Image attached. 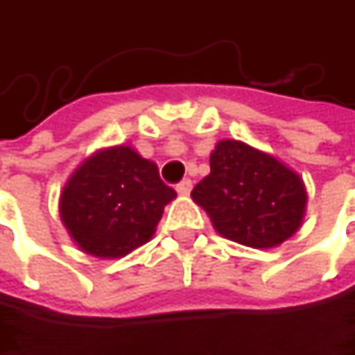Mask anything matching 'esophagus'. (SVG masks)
I'll return each mask as SVG.
<instances>
[{
	"instance_id": "1",
	"label": "esophagus",
	"mask_w": 355,
	"mask_h": 355,
	"mask_svg": "<svg viewBox=\"0 0 355 355\" xmlns=\"http://www.w3.org/2000/svg\"><path fill=\"white\" fill-rule=\"evenodd\" d=\"M191 189H193V182H191L189 178L180 180V182L177 184V193L178 195H182V197H184V195H189V193H191Z\"/></svg>"
}]
</instances>
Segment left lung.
<instances>
[{
	"label": "left lung",
	"instance_id": "8db88e82",
	"mask_svg": "<svg viewBox=\"0 0 355 355\" xmlns=\"http://www.w3.org/2000/svg\"><path fill=\"white\" fill-rule=\"evenodd\" d=\"M211 173L191 197L224 239L252 248H273L302 224L306 189L277 158L245 141L222 139L209 156Z\"/></svg>",
	"mask_w": 355,
	"mask_h": 355
}]
</instances>
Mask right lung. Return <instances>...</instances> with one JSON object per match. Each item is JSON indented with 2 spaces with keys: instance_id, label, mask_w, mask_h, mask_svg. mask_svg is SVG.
Masks as SVG:
<instances>
[{
  "instance_id": "right-lung-1",
  "label": "right lung",
  "mask_w": 355,
  "mask_h": 355,
  "mask_svg": "<svg viewBox=\"0 0 355 355\" xmlns=\"http://www.w3.org/2000/svg\"><path fill=\"white\" fill-rule=\"evenodd\" d=\"M175 197L154 162L129 146H114L76 168L63 187L59 211L84 252L116 259L154 236L164 205Z\"/></svg>"
}]
</instances>
